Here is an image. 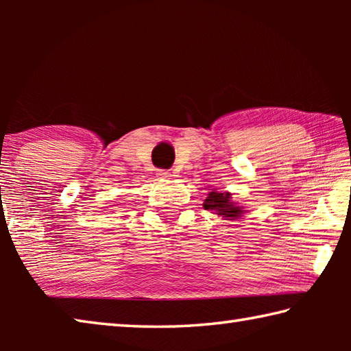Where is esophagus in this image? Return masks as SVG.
<instances>
[{
	"mask_svg": "<svg viewBox=\"0 0 351 351\" xmlns=\"http://www.w3.org/2000/svg\"><path fill=\"white\" fill-rule=\"evenodd\" d=\"M156 176L159 178V180H170L171 173H170V171H167V170H158Z\"/></svg>",
	"mask_w": 351,
	"mask_h": 351,
	"instance_id": "34e87169",
	"label": "esophagus"
}]
</instances>
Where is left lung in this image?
<instances>
[{
    "label": "left lung",
    "instance_id": "obj_1",
    "mask_svg": "<svg viewBox=\"0 0 351 351\" xmlns=\"http://www.w3.org/2000/svg\"><path fill=\"white\" fill-rule=\"evenodd\" d=\"M203 207L206 210H210L215 215L221 217L223 219H237L240 218L245 210L232 199L230 192H209L207 198L204 199Z\"/></svg>",
    "mask_w": 351,
    "mask_h": 351
}]
</instances>
